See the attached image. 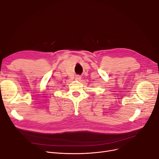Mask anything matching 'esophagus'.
<instances>
[{
	"mask_svg": "<svg viewBox=\"0 0 159 159\" xmlns=\"http://www.w3.org/2000/svg\"><path fill=\"white\" fill-rule=\"evenodd\" d=\"M80 79H81V77L79 76V75H78V76L75 77V80H80Z\"/></svg>",
	"mask_w": 159,
	"mask_h": 159,
	"instance_id": "obj_1",
	"label": "esophagus"
}]
</instances>
